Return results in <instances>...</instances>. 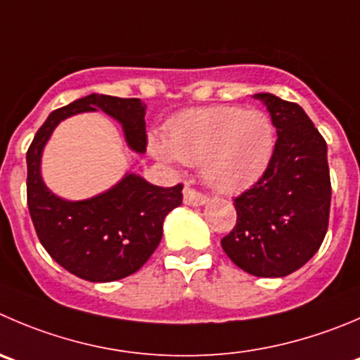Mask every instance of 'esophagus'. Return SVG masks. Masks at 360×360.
<instances>
[{"instance_id":"esophagus-1","label":"esophagus","mask_w":360,"mask_h":360,"mask_svg":"<svg viewBox=\"0 0 360 360\" xmlns=\"http://www.w3.org/2000/svg\"><path fill=\"white\" fill-rule=\"evenodd\" d=\"M184 203L189 205V207H201V205L207 203V196L191 189V187H186L184 189Z\"/></svg>"}]
</instances>
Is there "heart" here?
I'll return each instance as SVG.
<instances>
[{"label":"heart","mask_w":360,"mask_h":360,"mask_svg":"<svg viewBox=\"0 0 360 360\" xmlns=\"http://www.w3.org/2000/svg\"><path fill=\"white\" fill-rule=\"evenodd\" d=\"M150 150L162 162L203 164L205 182L221 194L255 186L276 150V127L262 109L210 105L178 115L167 139L152 138Z\"/></svg>","instance_id":"b5f03b06"}]
</instances>
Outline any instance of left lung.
Returning a JSON list of instances; mask_svg holds the SVG:
<instances>
[{"mask_svg":"<svg viewBox=\"0 0 360 360\" xmlns=\"http://www.w3.org/2000/svg\"><path fill=\"white\" fill-rule=\"evenodd\" d=\"M255 98L269 109L276 150L263 176L235 198L237 224L221 245L251 276L285 277L316 255L327 233V143L299 104L272 94Z\"/></svg>","mask_w":360,"mask_h":360,"instance_id":"1","label":"left lung"}]
</instances>
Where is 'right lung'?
Here are the masks:
<instances>
[{
    "mask_svg": "<svg viewBox=\"0 0 360 360\" xmlns=\"http://www.w3.org/2000/svg\"><path fill=\"white\" fill-rule=\"evenodd\" d=\"M104 111L122 125L127 146L146 152V105L139 98L91 94L56 109L44 122L26 153L28 208L51 258L81 279L109 283L138 272L162 238V224L182 205V186L159 187L136 173L88 200L56 196L42 178V153L60 122L79 112Z\"/></svg>",
    "mask_w": 360,
    "mask_h": 360,
    "instance_id": "right-lung-1",
    "label": "right lung"
}]
</instances>
